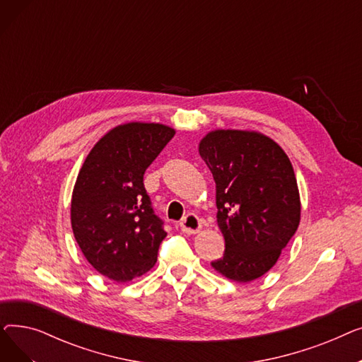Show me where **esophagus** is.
<instances>
[{
    "label": "esophagus",
    "instance_id": "1",
    "mask_svg": "<svg viewBox=\"0 0 362 362\" xmlns=\"http://www.w3.org/2000/svg\"><path fill=\"white\" fill-rule=\"evenodd\" d=\"M179 226H180V230L187 235H195L202 229V223H201L199 217L192 213L183 217V220L179 223Z\"/></svg>",
    "mask_w": 362,
    "mask_h": 362
}]
</instances>
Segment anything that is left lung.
Segmentation results:
<instances>
[{
    "label": "left lung",
    "instance_id": "1",
    "mask_svg": "<svg viewBox=\"0 0 362 362\" xmlns=\"http://www.w3.org/2000/svg\"><path fill=\"white\" fill-rule=\"evenodd\" d=\"M198 151L216 182V217L226 246L211 267L233 281H252L277 262L299 226L292 163L276 141L248 129L208 132Z\"/></svg>",
    "mask_w": 362,
    "mask_h": 362
}]
</instances>
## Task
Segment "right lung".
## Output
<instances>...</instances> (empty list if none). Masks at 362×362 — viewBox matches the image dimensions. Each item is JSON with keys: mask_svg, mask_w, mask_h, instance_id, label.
I'll return each instance as SVG.
<instances>
[{"mask_svg": "<svg viewBox=\"0 0 362 362\" xmlns=\"http://www.w3.org/2000/svg\"><path fill=\"white\" fill-rule=\"evenodd\" d=\"M176 130L129 122L93 145L76 179L70 220L76 242L92 267L117 283L148 273L167 236L151 208L144 173Z\"/></svg>", "mask_w": 362, "mask_h": 362, "instance_id": "1", "label": "right lung"}]
</instances>
